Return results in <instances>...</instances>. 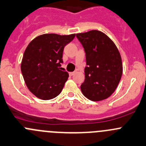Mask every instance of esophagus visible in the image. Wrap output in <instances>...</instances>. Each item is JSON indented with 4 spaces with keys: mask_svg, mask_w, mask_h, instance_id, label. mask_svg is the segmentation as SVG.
Segmentation results:
<instances>
[{
    "mask_svg": "<svg viewBox=\"0 0 146 146\" xmlns=\"http://www.w3.org/2000/svg\"><path fill=\"white\" fill-rule=\"evenodd\" d=\"M76 73V71H74V72H70V73H69V75H70V76H73V75L75 74V73Z\"/></svg>",
    "mask_w": 146,
    "mask_h": 146,
    "instance_id": "34e87169",
    "label": "esophagus"
}]
</instances>
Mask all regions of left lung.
I'll return each instance as SVG.
<instances>
[{
    "instance_id": "8db88e82",
    "label": "left lung",
    "mask_w": 146,
    "mask_h": 146,
    "mask_svg": "<svg viewBox=\"0 0 146 146\" xmlns=\"http://www.w3.org/2000/svg\"><path fill=\"white\" fill-rule=\"evenodd\" d=\"M86 53L85 81L80 86L83 94L89 100L99 101L108 98L121 80L123 65L115 43L106 34L96 30L76 34Z\"/></svg>"
}]
</instances>
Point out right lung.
Returning a JSON list of instances; mask_svg holds the SVG:
<instances>
[{"label":"right lung","instance_id":"right-lung-1","mask_svg":"<svg viewBox=\"0 0 146 146\" xmlns=\"http://www.w3.org/2000/svg\"><path fill=\"white\" fill-rule=\"evenodd\" d=\"M75 35L43 34L34 38L25 49L21 72L27 87L38 98H54L63 90L69 76L60 68L63 49Z\"/></svg>","mask_w":146,"mask_h":146}]
</instances>
